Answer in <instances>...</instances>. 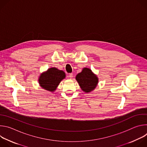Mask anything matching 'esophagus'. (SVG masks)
<instances>
[{
	"mask_svg": "<svg viewBox=\"0 0 147 147\" xmlns=\"http://www.w3.org/2000/svg\"><path fill=\"white\" fill-rule=\"evenodd\" d=\"M73 73H70V74H69V77L70 78H73Z\"/></svg>",
	"mask_w": 147,
	"mask_h": 147,
	"instance_id": "obj_1",
	"label": "esophagus"
}]
</instances>
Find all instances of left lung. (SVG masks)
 <instances>
[{
    "instance_id": "left-lung-1",
    "label": "left lung",
    "mask_w": 147,
    "mask_h": 147,
    "mask_svg": "<svg viewBox=\"0 0 147 147\" xmlns=\"http://www.w3.org/2000/svg\"><path fill=\"white\" fill-rule=\"evenodd\" d=\"M76 80L81 89L86 93L94 91L98 84V77L90 68H83L81 72L77 74Z\"/></svg>"
}]
</instances>
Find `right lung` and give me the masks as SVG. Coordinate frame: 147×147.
I'll return each instance as SVG.
<instances>
[{"label": "right lung", "mask_w": 147, "mask_h": 147, "mask_svg": "<svg viewBox=\"0 0 147 147\" xmlns=\"http://www.w3.org/2000/svg\"><path fill=\"white\" fill-rule=\"evenodd\" d=\"M65 77L66 74L63 71L60 70L56 67H51L40 74L38 82L40 87L44 90L54 92L60 82Z\"/></svg>", "instance_id": "add662e5"}]
</instances>
